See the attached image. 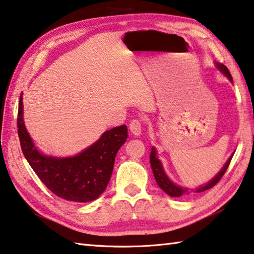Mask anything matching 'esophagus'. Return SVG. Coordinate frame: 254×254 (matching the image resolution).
I'll return each instance as SVG.
<instances>
[{
  "label": "esophagus",
  "mask_w": 254,
  "mask_h": 254,
  "mask_svg": "<svg viewBox=\"0 0 254 254\" xmlns=\"http://www.w3.org/2000/svg\"><path fill=\"white\" fill-rule=\"evenodd\" d=\"M128 127H130V131L134 134L135 136L140 135L141 134V130H142V123H141V120L139 119H133L130 126H128Z\"/></svg>",
  "instance_id": "1"
}]
</instances>
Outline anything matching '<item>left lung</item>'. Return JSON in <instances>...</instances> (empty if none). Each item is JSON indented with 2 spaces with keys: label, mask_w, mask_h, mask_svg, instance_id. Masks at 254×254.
I'll use <instances>...</instances> for the list:
<instances>
[{
  "label": "left lung",
  "mask_w": 254,
  "mask_h": 254,
  "mask_svg": "<svg viewBox=\"0 0 254 254\" xmlns=\"http://www.w3.org/2000/svg\"><path fill=\"white\" fill-rule=\"evenodd\" d=\"M216 66H218L220 70L222 71V73H224V74L229 77L230 81H232V75H231V73H230V71L228 70L227 66L223 65V64H220V63H216ZM231 159H232V156L227 161V163H225L223 169L221 170L218 174H216V177L213 180H211V181L207 184H205V186L196 189L195 191L193 190V192L200 193V192L209 190V189H211L212 187H214L215 184L220 181L221 178L223 177L225 171H227V169L229 168V164H230V162H231ZM150 163H151V168H152V171H153L156 183H158V186L162 189V190L167 193V194H169L170 196H173V197H180V196H187L192 192L190 190H188V189H183V188L175 186L174 183L170 181V179L167 177V174H165L163 171L162 164H161L158 158H156V151L154 147H152V151L150 154Z\"/></svg>",
  "instance_id": "obj_1"
}]
</instances>
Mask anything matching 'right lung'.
<instances>
[{"instance_id":"1","label":"right lung","mask_w":254,"mask_h":254,"mask_svg":"<svg viewBox=\"0 0 254 254\" xmlns=\"http://www.w3.org/2000/svg\"><path fill=\"white\" fill-rule=\"evenodd\" d=\"M20 96L17 134L23 154L49 190L59 197L73 202L93 201L103 193L111 179L118 151L127 137V126L113 127L93 145L73 158L57 159L41 154L32 142L23 122Z\"/></svg>"}]
</instances>
